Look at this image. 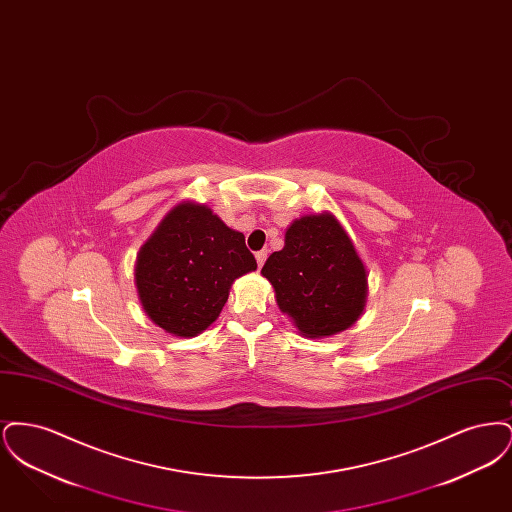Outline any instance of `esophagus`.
I'll list each match as a JSON object with an SVG mask.
<instances>
[{
	"label": "esophagus",
	"mask_w": 512,
	"mask_h": 512,
	"mask_svg": "<svg viewBox=\"0 0 512 512\" xmlns=\"http://www.w3.org/2000/svg\"><path fill=\"white\" fill-rule=\"evenodd\" d=\"M267 251L263 249V251H257L255 253V261H257V267L261 268L263 265H265V261H267Z\"/></svg>",
	"instance_id": "esophagus-1"
}]
</instances>
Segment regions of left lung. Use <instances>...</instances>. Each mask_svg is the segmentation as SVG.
Instances as JSON below:
<instances>
[{
  "mask_svg": "<svg viewBox=\"0 0 512 512\" xmlns=\"http://www.w3.org/2000/svg\"><path fill=\"white\" fill-rule=\"evenodd\" d=\"M278 309L305 338H328L353 326L368 297V272L332 213L293 220L284 247L261 270Z\"/></svg>",
  "mask_w": 512,
  "mask_h": 512,
  "instance_id": "left-lung-1",
  "label": "left lung"
}]
</instances>
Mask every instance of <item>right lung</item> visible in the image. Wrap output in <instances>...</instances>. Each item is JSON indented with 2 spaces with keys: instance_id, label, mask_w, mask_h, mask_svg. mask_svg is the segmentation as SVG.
Returning <instances> with one entry per match:
<instances>
[{
  "instance_id": "obj_1",
  "label": "right lung",
  "mask_w": 512,
  "mask_h": 512,
  "mask_svg": "<svg viewBox=\"0 0 512 512\" xmlns=\"http://www.w3.org/2000/svg\"><path fill=\"white\" fill-rule=\"evenodd\" d=\"M255 268L242 232L211 207L182 201L140 247L134 284L153 324L176 338H194L219 318L234 280Z\"/></svg>"
}]
</instances>
